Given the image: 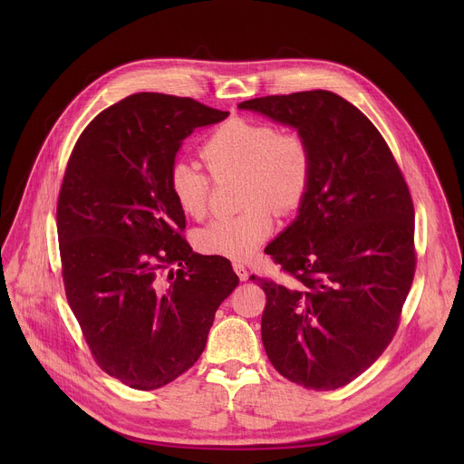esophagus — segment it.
<instances>
[{"label":"esophagus","mask_w":464,"mask_h":464,"mask_svg":"<svg viewBox=\"0 0 464 464\" xmlns=\"http://www.w3.org/2000/svg\"><path fill=\"white\" fill-rule=\"evenodd\" d=\"M233 270L237 272V276H238V279H240V281H247L249 274H247V270H246L244 264H240V262H233Z\"/></svg>","instance_id":"esophagus-1"}]
</instances>
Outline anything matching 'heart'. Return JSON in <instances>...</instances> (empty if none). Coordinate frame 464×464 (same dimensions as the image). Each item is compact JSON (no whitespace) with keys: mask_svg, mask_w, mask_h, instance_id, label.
Listing matches in <instances>:
<instances>
[{"mask_svg":"<svg viewBox=\"0 0 464 464\" xmlns=\"http://www.w3.org/2000/svg\"><path fill=\"white\" fill-rule=\"evenodd\" d=\"M200 156L215 179L240 176L238 215L218 217L194 235L196 249L233 260L249 258L274 233V213L290 215L304 200L312 179V149L297 130L231 119L204 140ZM196 163L176 160L167 185L183 215L200 220L209 211L211 178ZM275 211L272 212L271 209Z\"/></svg>","mask_w":464,"mask_h":464,"instance_id":"obj_1","label":"heart"}]
</instances>
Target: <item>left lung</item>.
Returning <instances> with one entry per match:
<instances>
[{
	"instance_id": "left-lung-1",
	"label": "left lung",
	"mask_w": 464,
	"mask_h": 464,
	"mask_svg": "<svg viewBox=\"0 0 464 464\" xmlns=\"http://www.w3.org/2000/svg\"><path fill=\"white\" fill-rule=\"evenodd\" d=\"M238 108L297 128L314 158L297 218L264 249L290 283L249 277L266 294L264 349L297 385L343 387L387 349L413 283L408 183L376 126L333 92L268 95Z\"/></svg>"
}]
</instances>
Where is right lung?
<instances>
[{
	"label": "right lung",
	"instance_id": "1",
	"mask_svg": "<svg viewBox=\"0 0 464 464\" xmlns=\"http://www.w3.org/2000/svg\"><path fill=\"white\" fill-rule=\"evenodd\" d=\"M227 115L188 97L130 95L84 128L65 167L56 206L65 297L97 365L131 389L188 371L238 285L226 256L192 251L167 185L181 141Z\"/></svg>",
	"mask_w": 464,
	"mask_h": 464
}]
</instances>
